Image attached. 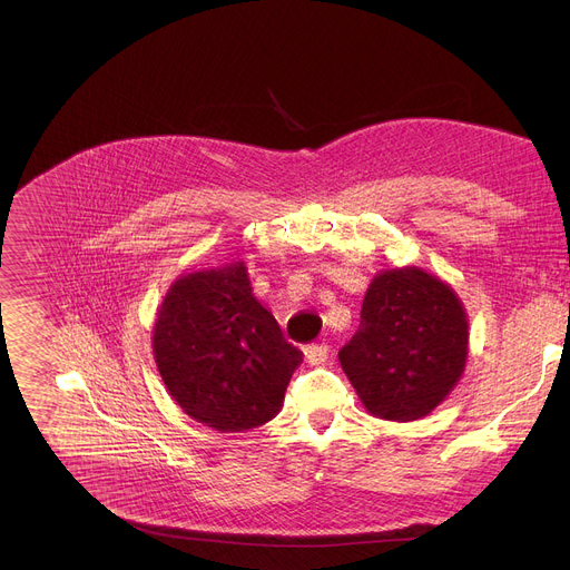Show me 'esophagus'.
Instances as JSON below:
<instances>
[{
	"label": "esophagus",
	"mask_w": 570,
	"mask_h": 570,
	"mask_svg": "<svg viewBox=\"0 0 570 570\" xmlns=\"http://www.w3.org/2000/svg\"><path fill=\"white\" fill-rule=\"evenodd\" d=\"M327 358H330V347L324 345V343H317V345H308V347H306V361H308L311 365H322Z\"/></svg>",
	"instance_id": "1"
}]
</instances>
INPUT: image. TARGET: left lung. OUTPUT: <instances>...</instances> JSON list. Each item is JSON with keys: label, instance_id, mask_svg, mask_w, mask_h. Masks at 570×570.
<instances>
[{"label": "left lung", "instance_id": "left-lung-1", "mask_svg": "<svg viewBox=\"0 0 570 570\" xmlns=\"http://www.w3.org/2000/svg\"><path fill=\"white\" fill-rule=\"evenodd\" d=\"M469 356V315L455 288L420 268L379 271L361 324L338 352L365 411L387 422L431 415L453 392Z\"/></svg>", "mask_w": 570, "mask_h": 570}]
</instances>
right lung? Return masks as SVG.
Listing matches in <instances>:
<instances>
[{
	"mask_svg": "<svg viewBox=\"0 0 570 570\" xmlns=\"http://www.w3.org/2000/svg\"><path fill=\"white\" fill-rule=\"evenodd\" d=\"M150 345L183 413L220 433L271 422L302 363L240 259L176 277L157 306Z\"/></svg>",
	"mask_w": 570,
	"mask_h": 570,
	"instance_id": "obj_1",
	"label": "right lung"
}]
</instances>
